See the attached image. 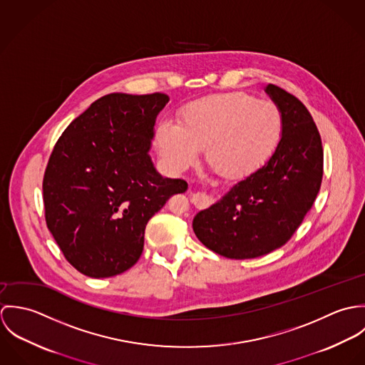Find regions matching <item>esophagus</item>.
I'll return each mask as SVG.
<instances>
[{
    "label": "esophagus",
    "mask_w": 365,
    "mask_h": 365,
    "mask_svg": "<svg viewBox=\"0 0 365 365\" xmlns=\"http://www.w3.org/2000/svg\"><path fill=\"white\" fill-rule=\"evenodd\" d=\"M191 198H192L194 201H204V202L209 200L208 195H205V194H202V192H201V194H200V192H198V194L194 192V194L191 195Z\"/></svg>",
    "instance_id": "esophagus-1"
}]
</instances>
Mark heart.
I'll return each mask as SVG.
<instances>
[{
	"mask_svg": "<svg viewBox=\"0 0 365 365\" xmlns=\"http://www.w3.org/2000/svg\"><path fill=\"white\" fill-rule=\"evenodd\" d=\"M282 113L269 101L245 93L209 96L182 108L178 123L161 120L156 146L173 171L188 168L205 148L207 163L227 180L257 171L277 150L282 136Z\"/></svg>",
	"mask_w": 365,
	"mask_h": 365,
	"instance_id": "b5f03b06",
	"label": "heart"
}]
</instances>
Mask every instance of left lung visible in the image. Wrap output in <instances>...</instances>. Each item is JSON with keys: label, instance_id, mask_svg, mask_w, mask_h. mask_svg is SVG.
<instances>
[{"label": "left lung", "instance_id": "8db88e82", "mask_svg": "<svg viewBox=\"0 0 365 365\" xmlns=\"http://www.w3.org/2000/svg\"><path fill=\"white\" fill-rule=\"evenodd\" d=\"M265 93L282 113L277 150L192 220L200 242L227 259H256L284 246L312 208L322 184L323 149L312 115L274 84Z\"/></svg>", "mask_w": 365, "mask_h": 365}]
</instances>
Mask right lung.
Masks as SVG:
<instances>
[{
	"instance_id": "right-lung-1",
	"label": "right lung",
	"mask_w": 365,
	"mask_h": 365,
	"mask_svg": "<svg viewBox=\"0 0 365 365\" xmlns=\"http://www.w3.org/2000/svg\"><path fill=\"white\" fill-rule=\"evenodd\" d=\"M165 94L101 97L58 138L43 177L45 217L77 271L118 275L143 252L149 219L174 194L180 178H163L149 156Z\"/></svg>"
}]
</instances>
